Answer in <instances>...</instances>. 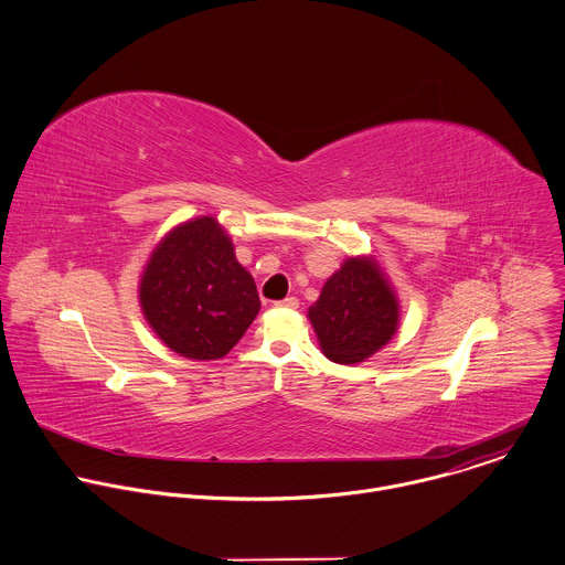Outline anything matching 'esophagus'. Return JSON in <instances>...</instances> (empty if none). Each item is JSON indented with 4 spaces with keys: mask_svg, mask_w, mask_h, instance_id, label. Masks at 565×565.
<instances>
[{
    "mask_svg": "<svg viewBox=\"0 0 565 565\" xmlns=\"http://www.w3.org/2000/svg\"><path fill=\"white\" fill-rule=\"evenodd\" d=\"M275 306H277V308H286V310H297V308H299V299H297V297H286V299L277 301Z\"/></svg>",
    "mask_w": 565,
    "mask_h": 565,
    "instance_id": "34e87169",
    "label": "esophagus"
}]
</instances>
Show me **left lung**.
<instances>
[{
	"label": "left lung",
	"mask_w": 565,
	"mask_h": 565,
	"mask_svg": "<svg viewBox=\"0 0 565 565\" xmlns=\"http://www.w3.org/2000/svg\"><path fill=\"white\" fill-rule=\"evenodd\" d=\"M308 319L321 352L339 365H356L383 350L398 332L401 306L372 255L348 257L328 277Z\"/></svg>",
	"instance_id": "left-lung-1"
}]
</instances>
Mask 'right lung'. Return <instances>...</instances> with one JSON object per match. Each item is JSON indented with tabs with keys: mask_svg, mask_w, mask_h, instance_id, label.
Returning <instances> with one entry per match:
<instances>
[{
	"mask_svg": "<svg viewBox=\"0 0 565 565\" xmlns=\"http://www.w3.org/2000/svg\"><path fill=\"white\" fill-rule=\"evenodd\" d=\"M138 301L156 337L193 361L226 356L262 306L250 273L213 215L186 220L156 244Z\"/></svg>",
	"mask_w": 565,
	"mask_h": 565,
	"instance_id": "1",
	"label": "right lung"
}]
</instances>
